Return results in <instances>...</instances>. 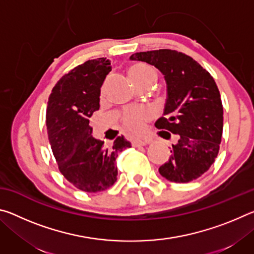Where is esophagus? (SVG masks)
I'll return each mask as SVG.
<instances>
[{
	"label": "esophagus",
	"instance_id": "34e87169",
	"mask_svg": "<svg viewBox=\"0 0 254 254\" xmlns=\"http://www.w3.org/2000/svg\"><path fill=\"white\" fill-rule=\"evenodd\" d=\"M150 141H151V139L150 137H137V139H134L132 140V145L133 147H140V145H145L150 143Z\"/></svg>",
	"mask_w": 254,
	"mask_h": 254
}]
</instances>
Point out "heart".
<instances>
[{"label":"heart","instance_id":"1","mask_svg":"<svg viewBox=\"0 0 254 254\" xmlns=\"http://www.w3.org/2000/svg\"><path fill=\"white\" fill-rule=\"evenodd\" d=\"M128 75H130L133 83L140 79L145 78H154L156 77V71L152 67H150L145 64H134L128 69ZM150 118V112L145 109H137L128 111L123 118V123L128 130L136 132L142 128L144 122Z\"/></svg>","mask_w":254,"mask_h":254}]
</instances>
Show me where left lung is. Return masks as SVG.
I'll return each mask as SVG.
<instances>
[{
	"mask_svg": "<svg viewBox=\"0 0 254 254\" xmlns=\"http://www.w3.org/2000/svg\"><path fill=\"white\" fill-rule=\"evenodd\" d=\"M130 59L158 68L167 83L166 118L154 126L177 134L178 141L159 173L173 183L199 178L214 163L222 140L223 105L214 78L196 60L176 50L135 53ZM169 132L161 136L170 137Z\"/></svg>",
	"mask_w": 254,
	"mask_h": 254,
	"instance_id": "1",
	"label": "left lung"
}]
</instances>
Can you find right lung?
<instances>
[{"instance_id": "obj_1", "label": "right lung", "mask_w": 254, "mask_h": 254, "mask_svg": "<svg viewBox=\"0 0 254 254\" xmlns=\"http://www.w3.org/2000/svg\"><path fill=\"white\" fill-rule=\"evenodd\" d=\"M111 70L109 59L87 60L57 81L47 105V131L58 168L85 192L106 190L117 182L115 159L131 147L123 135L109 148L92 136L88 119L100 109L101 87Z\"/></svg>"}]
</instances>
